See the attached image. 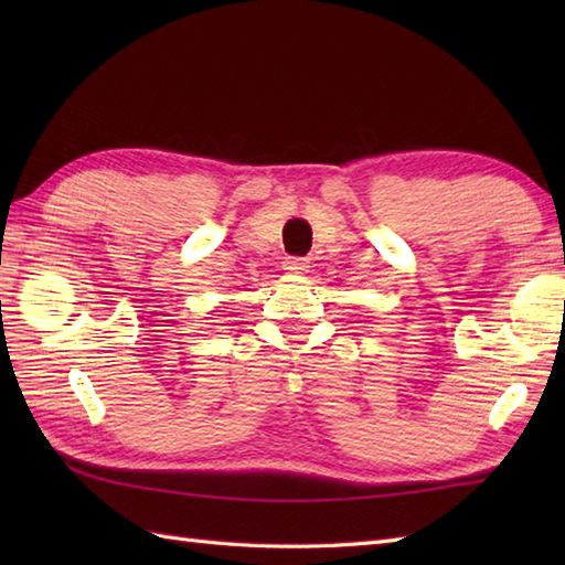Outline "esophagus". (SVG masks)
<instances>
[{"label": "esophagus", "mask_w": 565, "mask_h": 565, "mask_svg": "<svg viewBox=\"0 0 565 565\" xmlns=\"http://www.w3.org/2000/svg\"><path fill=\"white\" fill-rule=\"evenodd\" d=\"M308 259L306 257H286L284 259V269L289 274H306L308 271Z\"/></svg>", "instance_id": "obj_1"}]
</instances>
